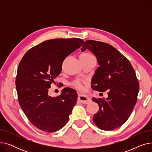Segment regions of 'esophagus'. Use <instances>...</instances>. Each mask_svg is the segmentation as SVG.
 <instances>
[{
	"mask_svg": "<svg viewBox=\"0 0 152 152\" xmlns=\"http://www.w3.org/2000/svg\"><path fill=\"white\" fill-rule=\"evenodd\" d=\"M78 99L82 103H84V104H87L91 101L90 99L84 95H79Z\"/></svg>",
	"mask_w": 152,
	"mask_h": 152,
	"instance_id": "1",
	"label": "esophagus"
}]
</instances>
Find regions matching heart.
I'll use <instances>...</instances> for the list:
<instances>
[{
	"mask_svg": "<svg viewBox=\"0 0 152 152\" xmlns=\"http://www.w3.org/2000/svg\"><path fill=\"white\" fill-rule=\"evenodd\" d=\"M92 57H94L90 53H88V52H83V53H81L80 55H79V58H80L81 60H86V59H88V58H90ZM73 86L75 87H76L77 89H83V86H81V84L77 81L74 82Z\"/></svg>",
	"mask_w": 152,
	"mask_h": 152,
	"instance_id": "1",
	"label": "heart"
}]
</instances>
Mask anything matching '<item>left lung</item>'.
I'll list each match as a JSON object with an SVG mask.
<instances>
[{
  "instance_id": "left-lung-1",
  "label": "left lung",
  "mask_w": 152,
  "mask_h": 152,
  "mask_svg": "<svg viewBox=\"0 0 152 152\" xmlns=\"http://www.w3.org/2000/svg\"><path fill=\"white\" fill-rule=\"evenodd\" d=\"M92 52L99 66L95 70L91 84L94 91H108V97L92 100L99 110L93 121L100 129L114 130L130 116L137 100L139 84L131 63L111 45L96 41H86L81 49Z\"/></svg>"
}]
</instances>
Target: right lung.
Instances as JSON below:
<instances>
[{
    "instance_id": "obj_1",
    "label": "right lung",
    "mask_w": 152,
    "mask_h": 152,
    "mask_svg": "<svg viewBox=\"0 0 152 152\" xmlns=\"http://www.w3.org/2000/svg\"><path fill=\"white\" fill-rule=\"evenodd\" d=\"M83 43L79 38L47 40L31 48L20 61L15 81L18 102L39 129L55 132L68 121L77 102L76 91L66 87L56 97L48 92L61 73L64 60Z\"/></svg>"
}]
</instances>
